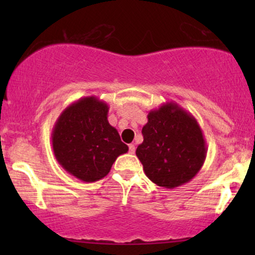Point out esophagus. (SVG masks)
Here are the masks:
<instances>
[{"label":"esophagus","mask_w":255,"mask_h":255,"mask_svg":"<svg viewBox=\"0 0 255 255\" xmlns=\"http://www.w3.org/2000/svg\"><path fill=\"white\" fill-rule=\"evenodd\" d=\"M134 152H135V145H134V144H130V145H129V153L133 154Z\"/></svg>","instance_id":"esophagus-1"}]
</instances>
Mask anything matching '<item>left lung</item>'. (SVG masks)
<instances>
[{"label":"left lung","mask_w":255,"mask_h":255,"mask_svg":"<svg viewBox=\"0 0 255 255\" xmlns=\"http://www.w3.org/2000/svg\"><path fill=\"white\" fill-rule=\"evenodd\" d=\"M144 141L136 157L153 183L176 188L200 171L206 158V141L194 116L175 102H166L147 114Z\"/></svg>","instance_id":"1"}]
</instances>
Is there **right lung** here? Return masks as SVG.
Here are the masks:
<instances>
[{
	"instance_id": "1",
	"label": "right lung",
	"mask_w": 255,
	"mask_h": 255,
	"mask_svg": "<svg viewBox=\"0 0 255 255\" xmlns=\"http://www.w3.org/2000/svg\"><path fill=\"white\" fill-rule=\"evenodd\" d=\"M108 111L109 105L95 96L80 98L61 113L52 128L58 164L84 182L102 180L118 157L128 152L118 129L108 121Z\"/></svg>"
}]
</instances>
